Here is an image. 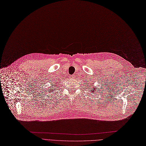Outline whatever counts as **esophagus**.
I'll list each match as a JSON object with an SVG mask.
<instances>
[{"label":"esophagus","mask_w":146,"mask_h":146,"mask_svg":"<svg viewBox=\"0 0 146 146\" xmlns=\"http://www.w3.org/2000/svg\"><path fill=\"white\" fill-rule=\"evenodd\" d=\"M70 78H71V79H74V76H73V75H70Z\"/></svg>","instance_id":"1"}]
</instances>
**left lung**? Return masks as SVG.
Segmentation results:
<instances>
[{
  "instance_id": "8db88e82",
  "label": "left lung",
  "mask_w": 146,
  "mask_h": 146,
  "mask_svg": "<svg viewBox=\"0 0 146 146\" xmlns=\"http://www.w3.org/2000/svg\"><path fill=\"white\" fill-rule=\"evenodd\" d=\"M97 88L96 86H94V88H93V87H92V85H90V86H89V85H88V89H91L92 93L95 92V91L96 92V89H95V88Z\"/></svg>"
}]
</instances>
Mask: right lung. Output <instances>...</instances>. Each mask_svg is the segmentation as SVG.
<instances>
[{"mask_svg":"<svg viewBox=\"0 0 146 146\" xmlns=\"http://www.w3.org/2000/svg\"><path fill=\"white\" fill-rule=\"evenodd\" d=\"M56 87H55V85L54 84H52V86L51 87H50V88H49L48 89L50 90V92H52V91H54V90H56V89H55L54 88H57V86H56Z\"/></svg>","mask_w":146,"mask_h":146,"instance_id":"add662e5","label":"right lung"}]
</instances>
